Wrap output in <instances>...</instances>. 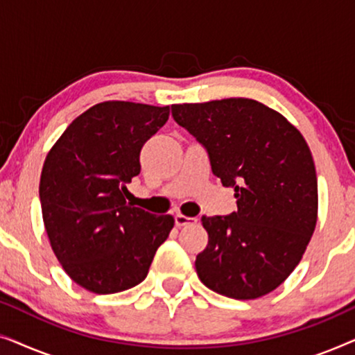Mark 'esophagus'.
<instances>
[{"label":"esophagus","mask_w":355,"mask_h":355,"mask_svg":"<svg viewBox=\"0 0 355 355\" xmlns=\"http://www.w3.org/2000/svg\"><path fill=\"white\" fill-rule=\"evenodd\" d=\"M174 223H176L178 227L187 226V225H196L197 218H191V216H186V215H181V213H178V215L174 216Z\"/></svg>","instance_id":"obj_1"}]
</instances>
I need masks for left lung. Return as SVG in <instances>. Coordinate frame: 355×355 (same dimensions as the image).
Listing matches in <instances>:
<instances>
[{
	"label": "left lung",
	"mask_w": 355,
	"mask_h": 355,
	"mask_svg": "<svg viewBox=\"0 0 355 355\" xmlns=\"http://www.w3.org/2000/svg\"><path fill=\"white\" fill-rule=\"evenodd\" d=\"M174 121L210 158L237 211L203 216L207 249L196 270L207 288L232 299L271 293L299 265L317 225L318 186L302 134L278 111L250 98L173 105Z\"/></svg>",
	"instance_id": "obj_1"
}]
</instances>
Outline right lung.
<instances>
[{"label":"right lung","instance_id":"obj_1","mask_svg":"<svg viewBox=\"0 0 355 355\" xmlns=\"http://www.w3.org/2000/svg\"><path fill=\"white\" fill-rule=\"evenodd\" d=\"M169 106L103 101L67 125L40 178L45 230L69 278L95 294L130 289L147 278L171 215L125 202L140 173V150L163 128Z\"/></svg>","mask_w":355,"mask_h":355}]
</instances>
